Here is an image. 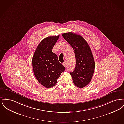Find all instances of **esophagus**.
Here are the masks:
<instances>
[{"mask_svg": "<svg viewBox=\"0 0 124 124\" xmlns=\"http://www.w3.org/2000/svg\"><path fill=\"white\" fill-rule=\"evenodd\" d=\"M63 65H64V66L65 67L66 66V63L65 62H64L63 63Z\"/></svg>", "mask_w": 124, "mask_h": 124, "instance_id": "esophagus-1", "label": "esophagus"}]
</instances>
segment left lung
<instances>
[{"instance_id":"left-lung-1","label":"left lung","mask_w":124,"mask_h":124,"mask_svg":"<svg viewBox=\"0 0 124 124\" xmlns=\"http://www.w3.org/2000/svg\"><path fill=\"white\" fill-rule=\"evenodd\" d=\"M62 35L75 53L76 65L70 72L73 82L78 87L83 88L91 82L94 71V59L91 48L82 37L76 33L70 32Z\"/></svg>"}]
</instances>
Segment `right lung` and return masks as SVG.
<instances>
[{
  "label": "right lung",
  "mask_w": 124,
  "mask_h": 124,
  "mask_svg": "<svg viewBox=\"0 0 124 124\" xmlns=\"http://www.w3.org/2000/svg\"><path fill=\"white\" fill-rule=\"evenodd\" d=\"M59 37L49 36L43 39L37 47L32 59L36 79L48 88L56 84L61 73L65 70L64 66L59 63L58 56L52 52Z\"/></svg>",
  "instance_id": "add662e5"
}]
</instances>
